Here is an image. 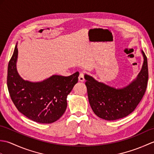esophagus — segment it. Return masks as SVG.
Masks as SVG:
<instances>
[{"label": "esophagus", "mask_w": 154, "mask_h": 154, "mask_svg": "<svg viewBox=\"0 0 154 154\" xmlns=\"http://www.w3.org/2000/svg\"><path fill=\"white\" fill-rule=\"evenodd\" d=\"M79 81L80 82H83L85 81V78H84V74L83 73H81L79 74Z\"/></svg>", "instance_id": "obj_1"}]
</instances>
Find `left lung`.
I'll return each instance as SVG.
<instances>
[{
    "label": "left lung",
    "mask_w": 154,
    "mask_h": 154,
    "mask_svg": "<svg viewBox=\"0 0 154 154\" xmlns=\"http://www.w3.org/2000/svg\"><path fill=\"white\" fill-rule=\"evenodd\" d=\"M143 62L138 76L128 85L115 88L95 80L85 74L89 104L100 119L115 120L127 116L135 110L146 92L148 81V61L142 50Z\"/></svg>",
    "instance_id": "1"
}]
</instances>
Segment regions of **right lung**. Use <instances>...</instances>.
Instances as JSON below:
<instances>
[{"label": "right lung", "mask_w": 154, "mask_h": 154, "mask_svg": "<svg viewBox=\"0 0 154 154\" xmlns=\"http://www.w3.org/2000/svg\"><path fill=\"white\" fill-rule=\"evenodd\" d=\"M16 44L8 66L7 86L16 109L34 122L50 124L60 119L67 108V97L78 82L79 73L68 77L54 75L39 82L24 80L16 69Z\"/></svg>", "instance_id": "obj_1"}]
</instances>
